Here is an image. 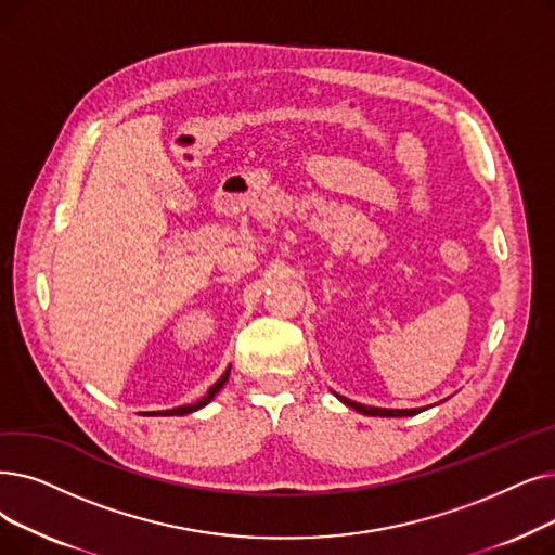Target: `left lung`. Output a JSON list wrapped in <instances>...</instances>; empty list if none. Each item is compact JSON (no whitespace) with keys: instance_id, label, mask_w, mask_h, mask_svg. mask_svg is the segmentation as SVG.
<instances>
[{"instance_id":"obj_1","label":"left lung","mask_w":555,"mask_h":555,"mask_svg":"<svg viewBox=\"0 0 555 555\" xmlns=\"http://www.w3.org/2000/svg\"><path fill=\"white\" fill-rule=\"evenodd\" d=\"M343 403H347L349 408H353V411L363 413V415H372V417H411V415H417L422 413V408H411V411H397V408H374V405H363V403H356L351 399H345V397H337Z\"/></svg>"}]
</instances>
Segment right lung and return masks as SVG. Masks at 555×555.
Returning <instances> with one entry per match:
<instances>
[{
  "mask_svg": "<svg viewBox=\"0 0 555 555\" xmlns=\"http://www.w3.org/2000/svg\"><path fill=\"white\" fill-rule=\"evenodd\" d=\"M229 380V370L222 374V378L212 385V388L208 390V395L206 397H202L199 401H195V403H190V405H179V408H172V411H158V413H144V415H188V413H195V411H199V408H204L206 403H210L212 401V397L218 395L222 388H224V383Z\"/></svg>",
  "mask_w": 555,
  "mask_h": 555,
  "instance_id": "add662e5",
  "label": "right lung"
}]
</instances>
